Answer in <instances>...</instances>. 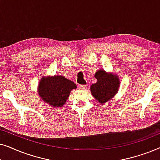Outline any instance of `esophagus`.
Returning <instances> with one entry per match:
<instances>
[{"label": "esophagus", "instance_id": "obj_1", "mask_svg": "<svg viewBox=\"0 0 160 160\" xmlns=\"http://www.w3.org/2000/svg\"><path fill=\"white\" fill-rule=\"evenodd\" d=\"M87 85H84V84H79L78 85V89H84L85 87H86Z\"/></svg>", "mask_w": 160, "mask_h": 160}]
</instances>
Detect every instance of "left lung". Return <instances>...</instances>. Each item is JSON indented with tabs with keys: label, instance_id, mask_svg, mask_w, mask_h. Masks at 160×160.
<instances>
[{
	"label": "left lung",
	"instance_id": "left-lung-1",
	"mask_svg": "<svg viewBox=\"0 0 160 160\" xmlns=\"http://www.w3.org/2000/svg\"><path fill=\"white\" fill-rule=\"evenodd\" d=\"M97 82L91 85V93L100 104L106 103L114 97L119 87V78L114 74L98 71L95 74Z\"/></svg>",
	"mask_w": 160,
	"mask_h": 160
}]
</instances>
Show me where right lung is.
Listing matches in <instances>:
<instances>
[{
    "instance_id": "obj_1",
    "label": "right lung",
    "mask_w": 160,
    "mask_h": 160,
    "mask_svg": "<svg viewBox=\"0 0 160 160\" xmlns=\"http://www.w3.org/2000/svg\"><path fill=\"white\" fill-rule=\"evenodd\" d=\"M73 89H76V85L64 76H44L39 82L38 92L41 99L49 106L60 108L64 106Z\"/></svg>"
}]
</instances>
